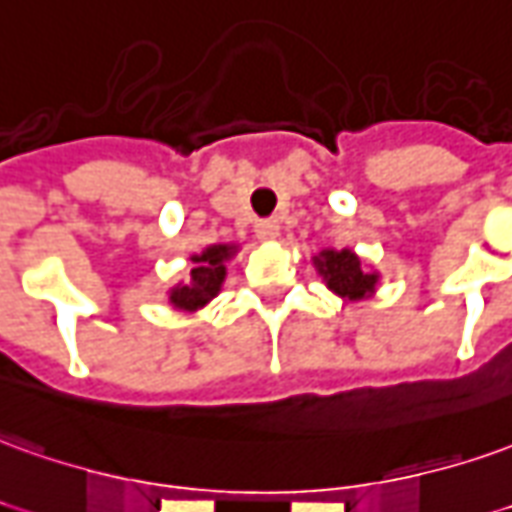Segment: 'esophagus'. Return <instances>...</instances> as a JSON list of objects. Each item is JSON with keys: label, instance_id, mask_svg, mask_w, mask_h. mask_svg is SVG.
Segmentation results:
<instances>
[{"label": "esophagus", "instance_id": "esophagus-1", "mask_svg": "<svg viewBox=\"0 0 512 512\" xmlns=\"http://www.w3.org/2000/svg\"><path fill=\"white\" fill-rule=\"evenodd\" d=\"M255 232L260 241H274L280 235V221L277 219H260L255 224Z\"/></svg>", "mask_w": 512, "mask_h": 512}]
</instances>
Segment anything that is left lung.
Instances as JSON below:
<instances>
[{"label": "left lung", "instance_id": "1", "mask_svg": "<svg viewBox=\"0 0 512 512\" xmlns=\"http://www.w3.org/2000/svg\"><path fill=\"white\" fill-rule=\"evenodd\" d=\"M313 263H316L318 274L327 282V288L338 293L341 299H349V302L371 296L374 288H377V280H380V274L368 271L352 249H341V252L338 249H324Z\"/></svg>", "mask_w": 512, "mask_h": 512}]
</instances>
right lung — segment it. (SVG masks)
Listing matches in <instances>:
<instances>
[{
  "mask_svg": "<svg viewBox=\"0 0 512 512\" xmlns=\"http://www.w3.org/2000/svg\"><path fill=\"white\" fill-rule=\"evenodd\" d=\"M238 252V246L232 244H216L207 246L202 255H194V268H191V282L171 288L169 302L177 310H188L194 313L199 307H205L216 293L221 291V282L227 277V260Z\"/></svg>",
  "mask_w": 512,
  "mask_h": 512,
  "instance_id": "right-lung-1",
  "label": "right lung"
}]
</instances>
